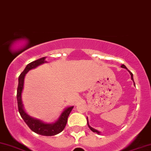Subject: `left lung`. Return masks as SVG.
<instances>
[{
  "label": "left lung",
  "instance_id": "1",
  "mask_svg": "<svg viewBox=\"0 0 151 151\" xmlns=\"http://www.w3.org/2000/svg\"><path fill=\"white\" fill-rule=\"evenodd\" d=\"M121 67H122V68L126 69L129 72V73H130V75H131V79H132V80H133V82H134V86H135V83H134V78H133V73H132V72H131V71H129L128 70L127 68L125 65H122ZM87 124H88V127L90 128V129L92 131V132H95V133H97V134H101V132H99V131L97 130V129H94V128L92 127H91V126H90V124H89V123H88V117H87Z\"/></svg>",
  "mask_w": 151,
  "mask_h": 151
}]
</instances>
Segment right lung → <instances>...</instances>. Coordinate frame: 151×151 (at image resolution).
Segmentation results:
<instances>
[{
    "label": "right lung",
    "mask_w": 151,
    "mask_h": 151,
    "mask_svg": "<svg viewBox=\"0 0 151 151\" xmlns=\"http://www.w3.org/2000/svg\"><path fill=\"white\" fill-rule=\"evenodd\" d=\"M45 58L46 57H43L30 63L27 65L22 73L19 75L18 78V86H17V101L20 116L30 129L37 134L45 135V136H52V135H55L59 134L64 129L67 123V119H68L72 109L73 108V106L67 107L65 108L60 116L58 117L57 121L54 123H47L40 119H35V118L30 116L29 114H28L24 108V105L22 104V93L24 88V83L26 74L31 69L36 68L43 63H47L45 60Z\"/></svg>",
    "instance_id": "1"
}]
</instances>
